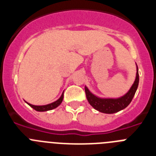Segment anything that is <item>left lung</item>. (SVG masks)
Here are the masks:
<instances>
[{
  "label": "left lung",
  "instance_id": "1",
  "mask_svg": "<svg viewBox=\"0 0 156 156\" xmlns=\"http://www.w3.org/2000/svg\"><path fill=\"white\" fill-rule=\"evenodd\" d=\"M138 83L139 74L138 68L137 66V74H136V79H135L134 83L129 91L122 97L119 98H101L93 94L88 90L87 87H85V93H86L88 102L90 103V105L94 108L103 113L112 114L120 110L124 109L126 107L129 105L136 93Z\"/></svg>",
  "mask_w": 156,
  "mask_h": 156
}]
</instances>
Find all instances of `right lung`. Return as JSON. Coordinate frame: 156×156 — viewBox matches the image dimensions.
<instances>
[{"mask_svg": "<svg viewBox=\"0 0 156 156\" xmlns=\"http://www.w3.org/2000/svg\"><path fill=\"white\" fill-rule=\"evenodd\" d=\"M63 97H64V92L62 94L61 97L59 98L57 101H55V102H52L51 103V104H48V105H31L28 102L27 103L30 106V107H32L34 109H35L36 111L46 112V111H49V110H52L54 109V108H57L58 106L62 102Z\"/></svg>", "mask_w": 156, "mask_h": 156, "instance_id": "obj_1", "label": "right lung"}]
</instances>
